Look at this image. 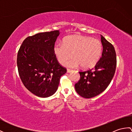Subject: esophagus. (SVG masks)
Listing matches in <instances>:
<instances>
[{
  "instance_id": "obj_1",
  "label": "esophagus",
  "mask_w": 132,
  "mask_h": 132,
  "mask_svg": "<svg viewBox=\"0 0 132 132\" xmlns=\"http://www.w3.org/2000/svg\"><path fill=\"white\" fill-rule=\"evenodd\" d=\"M67 73H70L72 72V70L71 69H67Z\"/></svg>"
}]
</instances>
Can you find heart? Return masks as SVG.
<instances>
[{
  "instance_id": "obj_1",
  "label": "heart",
  "mask_w": 132,
  "mask_h": 132,
  "mask_svg": "<svg viewBox=\"0 0 132 132\" xmlns=\"http://www.w3.org/2000/svg\"><path fill=\"white\" fill-rule=\"evenodd\" d=\"M102 49L101 42L91 37L71 35L65 37L63 44H56L54 53L60 64L67 62L66 65L76 68L80 65L83 68H90L97 63Z\"/></svg>"
}]
</instances>
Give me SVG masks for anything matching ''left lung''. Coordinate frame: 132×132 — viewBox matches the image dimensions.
<instances>
[{
	"instance_id": "obj_1",
	"label": "left lung",
	"mask_w": 132,
	"mask_h": 132,
	"mask_svg": "<svg viewBox=\"0 0 132 132\" xmlns=\"http://www.w3.org/2000/svg\"><path fill=\"white\" fill-rule=\"evenodd\" d=\"M103 50L94 68L80 71V79L75 84L76 92L89 98L105 91L113 78L117 66L116 53L112 45L101 35Z\"/></svg>"
}]
</instances>
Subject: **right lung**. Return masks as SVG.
Wrapping results in <instances>:
<instances>
[{"instance_id": "obj_1", "label": "right lung", "mask_w": 132, "mask_h": 132, "mask_svg": "<svg viewBox=\"0 0 132 132\" xmlns=\"http://www.w3.org/2000/svg\"><path fill=\"white\" fill-rule=\"evenodd\" d=\"M59 30L38 33L23 41L17 54L20 78L28 91L40 97L56 91L60 77L67 72L57 61L53 48Z\"/></svg>"}]
</instances>
